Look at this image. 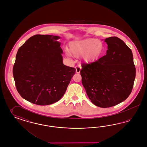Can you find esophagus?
Instances as JSON below:
<instances>
[{
  "label": "esophagus",
  "mask_w": 147,
  "mask_h": 147,
  "mask_svg": "<svg viewBox=\"0 0 147 147\" xmlns=\"http://www.w3.org/2000/svg\"><path fill=\"white\" fill-rule=\"evenodd\" d=\"M76 73H80V71H81V67L79 66H76Z\"/></svg>",
  "instance_id": "esophagus-1"
}]
</instances>
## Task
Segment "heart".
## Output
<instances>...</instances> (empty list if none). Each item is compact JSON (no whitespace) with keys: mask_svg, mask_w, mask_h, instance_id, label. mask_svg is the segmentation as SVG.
<instances>
[{"mask_svg":"<svg viewBox=\"0 0 147 147\" xmlns=\"http://www.w3.org/2000/svg\"><path fill=\"white\" fill-rule=\"evenodd\" d=\"M69 47L73 55L76 57L83 55L84 61L87 63L96 60L103 49L102 42L93 38L73 41L69 43Z\"/></svg>","mask_w":147,"mask_h":147,"instance_id":"heart-1","label":"heart"}]
</instances>
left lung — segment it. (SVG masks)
<instances>
[{
    "label": "left lung",
    "instance_id": "left-lung-1",
    "mask_svg": "<svg viewBox=\"0 0 147 147\" xmlns=\"http://www.w3.org/2000/svg\"><path fill=\"white\" fill-rule=\"evenodd\" d=\"M106 55L89 64H82V84L91 102L101 108L125 101L131 93L136 76L131 50L116 36L105 39Z\"/></svg>",
    "mask_w": 147,
    "mask_h": 147
}]
</instances>
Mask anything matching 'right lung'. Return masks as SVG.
<instances>
[{"label":"right lung","mask_w":147,"mask_h":147,"mask_svg":"<svg viewBox=\"0 0 147 147\" xmlns=\"http://www.w3.org/2000/svg\"><path fill=\"white\" fill-rule=\"evenodd\" d=\"M59 36L36 34L18 49L13 68L17 91L37 105H49L65 93L76 68L63 65Z\"/></svg>","instance_id":"right-lung-1"}]
</instances>
